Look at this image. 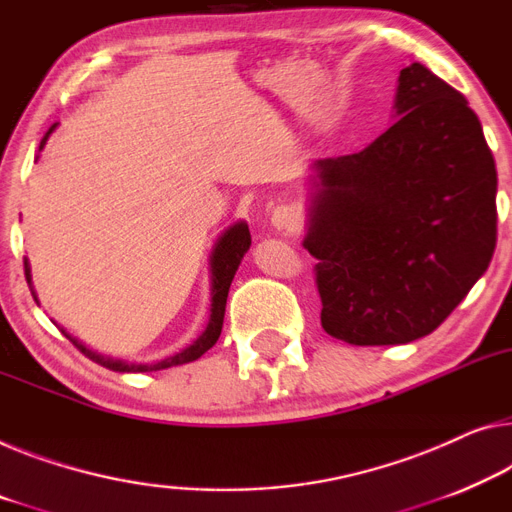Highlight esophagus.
Returning <instances> with one entry per match:
<instances>
[{
	"instance_id": "34e87169",
	"label": "esophagus",
	"mask_w": 512,
	"mask_h": 512,
	"mask_svg": "<svg viewBox=\"0 0 512 512\" xmlns=\"http://www.w3.org/2000/svg\"><path fill=\"white\" fill-rule=\"evenodd\" d=\"M270 222H272V226L277 231H290V229H295V224H297V215L290 208H286V206H281V208H277L272 212V217H270Z\"/></svg>"
}]
</instances>
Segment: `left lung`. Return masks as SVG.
Returning a JSON list of instances; mask_svg holds the SVG:
<instances>
[{
	"label": "left lung",
	"mask_w": 512,
	"mask_h": 512,
	"mask_svg": "<svg viewBox=\"0 0 512 512\" xmlns=\"http://www.w3.org/2000/svg\"><path fill=\"white\" fill-rule=\"evenodd\" d=\"M393 119L364 151L311 164L302 245L322 327L350 345L428 336L497 247V167L465 96L410 64Z\"/></svg>",
	"instance_id": "8db88e82"
}]
</instances>
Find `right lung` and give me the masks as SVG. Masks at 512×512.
Masks as SVG:
<instances>
[{"mask_svg":"<svg viewBox=\"0 0 512 512\" xmlns=\"http://www.w3.org/2000/svg\"><path fill=\"white\" fill-rule=\"evenodd\" d=\"M59 123L50 125V130L45 132V137L41 139V146H38V155L47 144V139L54 130H57ZM36 155V160H38ZM251 245V235H249V226L245 219H240V222L231 224L229 229H224L222 235L215 240V245H212L210 251V258H208V265H210V316L206 327H203V332L194 338V341L187 345V348L174 352V355L164 357L160 361H151V364H139V361H125V359H114V357H107V355H100V352L86 348L82 341H77L75 336H70L66 329H61L70 341H73L77 348H80L86 357L91 361H96V364L109 368V371H119V373H151V371H162V368H171V366H180V364H190V361L199 359L203 352H208L212 345L217 343L219 334H222V325H224V311H226V297H229V288H231V281L235 277V272H238V267L242 263V258L249 251ZM25 274H27V283L31 288V295H34V300L38 302L36 297V290H34V283H31V267H29V258H25Z\"/></svg>","mask_w":512,"mask_h":512,"instance_id":"obj_1","label":"right lung"}]
</instances>
